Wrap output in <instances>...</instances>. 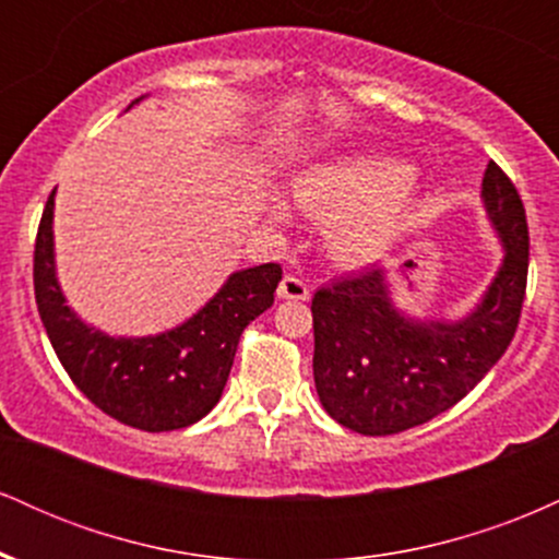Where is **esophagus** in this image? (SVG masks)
Wrapping results in <instances>:
<instances>
[{
	"label": "esophagus",
	"instance_id": "34e87169",
	"mask_svg": "<svg viewBox=\"0 0 559 559\" xmlns=\"http://www.w3.org/2000/svg\"><path fill=\"white\" fill-rule=\"evenodd\" d=\"M278 299H292V301H305L310 299V288L297 275H284L278 284Z\"/></svg>",
	"mask_w": 559,
	"mask_h": 559
}]
</instances>
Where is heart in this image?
<instances>
[{
	"mask_svg": "<svg viewBox=\"0 0 559 559\" xmlns=\"http://www.w3.org/2000/svg\"><path fill=\"white\" fill-rule=\"evenodd\" d=\"M294 199L305 213L331 221L329 249L344 265H370L407 230L418 202L415 168L383 155L344 157L312 165L294 181ZM271 221H286L278 194L265 202Z\"/></svg>",
	"mask_w": 559,
	"mask_h": 559,
	"instance_id": "b5f03b06",
	"label": "heart"
}]
</instances>
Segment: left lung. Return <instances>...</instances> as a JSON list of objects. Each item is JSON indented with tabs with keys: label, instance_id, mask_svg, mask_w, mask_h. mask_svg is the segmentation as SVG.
Wrapping results in <instances>:
<instances>
[{
	"label": "left lung",
	"instance_id": "left-lung-1",
	"mask_svg": "<svg viewBox=\"0 0 559 559\" xmlns=\"http://www.w3.org/2000/svg\"><path fill=\"white\" fill-rule=\"evenodd\" d=\"M480 204L502 260L457 318L400 310L386 267L336 281L312 297V373L325 413L365 436H389L454 407L515 336L528 275V226L515 186L486 165Z\"/></svg>",
	"mask_w": 559,
	"mask_h": 559
}]
</instances>
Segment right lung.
Wrapping results in <instances>:
<instances>
[{
  "instance_id": "obj_1",
  "label": "right lung",
  "mask_w": 559,
  "mask_h": 559,
  "mask_svg": "<svg viewBox=\"0 0 559 559\" xmlns=\"http://www.w3.org/2000/svg\"><path fill=\"white\" fill-rule=\"evenodd\" d=\"M150 94L128 105H139ZM55 194L44 207L34 252L38 316L62 368L102 413L141 428L178 431L202 420L221 400L241 331L273 305L281 267L230 273L215 297L183 323L150 336H115L68 305L55 260Z\"/></svg>"
}]
</instances>
